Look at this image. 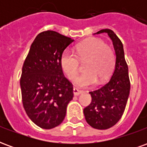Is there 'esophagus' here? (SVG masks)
Masks as SVG:
<instances>
[{
    "label": "esophagus",
    "mask_w": 147,
    "mask_h": 147,
    "mask_svg": "<svg viewBox=\"0 0 147 147\" xmlns=\"http://www.w3.org/2000/svg\"><path fill=\"white\" fill-rule=\"evenodd\" d=\"M73 93H74V95L78 96V95H80V94H82L83 93V90H81L78 89L77 87H74Z\"/></svg>",
    "instance_id": "34e87169"
}]
</instances>
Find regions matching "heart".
Segmentation results:
<instances>
[{"label": "heart", "instance_id": "heart-1", "mask_svg": "<svg viewBox=\"0 0 147 147\" xmlns=\"http://www.w3.org/2000/svg\"><path fill=\"white\" fill-rule=\"evenodd\" d=\"M75 53L65 49L61 57V65L68 79L72 80L79 71V60H86L84 69L86 71L80 74L74 80V83L82 87L91 86L106 80L113 69L115 55L113 49L98 38H90L77 44Z\"/></svg>", "mask_w": 147, "mask_h": 147}]
</instances>
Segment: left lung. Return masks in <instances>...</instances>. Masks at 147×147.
<instances>
[{
	"label": "left lung",
	"mask_w": 147,
	"mask_h": 147,
	"mask_svg": "<svg viewBox=\"0 0 147 147\" xmlns=\"http://www.w3.org/2000/svg\"><path fill=\"white\" fill-rule=\"evenodd\" d=\"M102 33L108 34L113 41L116 53L115 68L108 83L89 92L92 100L83 109L87 123L99 130L108 129L120 120L126 107L131 87L122 42L112 30L103 29L95 34Z\"/></svg>",
	"instance_id": "8db88e82"
}]
</instances>
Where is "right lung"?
I'll return each instance as SVG.
<instances>
[{
	"label": "right lung",
	"instance_id": "add662e5",
	"mask_svg": "<svg viewBox=\"0 0 147 147\" xmlns=\"http://www.w3.org/2000/svg\"><path fill=\"white\" fill-rule=\"evenodd\" d=\"M74 40L53 30L38 34L24 61L20 78L24 108L30 120L44 129L64 120L73 86L65 78L61 57Z\"/></svg>",
	"mask_w": 147,
	"mask_h": 147
}]
</instances>
